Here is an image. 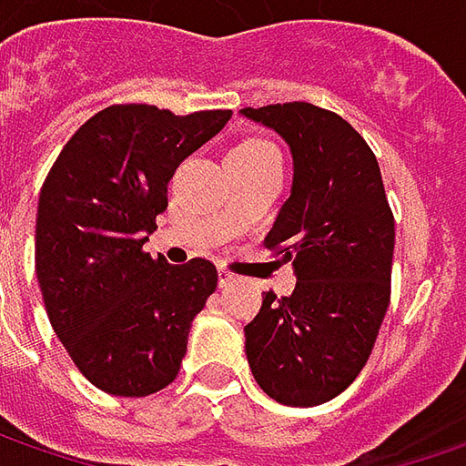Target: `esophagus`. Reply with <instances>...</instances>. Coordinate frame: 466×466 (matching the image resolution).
Masks as SVG:
<instances>
[{"label": "esophagus", "instance_id": "34e87169", "mask_svg": "<svg viewBox=\"0 0 466 466\" xmlns=\"http://www.w3.org/2000/svg\"><path fill=\"white\" fill-rule=\"evenodd\" d=\"M218 278H220V288H230V285L238 279L233 272H228L225 267H218Z\"/></svg>", "mask_w": 466, "mask_h": 466}]
</instances>
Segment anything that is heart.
<instances>
[{"label": "heart", "instance_id": "b5f03b06", "mask_svg": "<svg viewBox=\"0 0 466 466\" xmlns=\"http://www.w3.org/2000/svg\"><path fill=\"white\" fill-rule=\"evenodd\" d=\"M236 150L238 153H267V150H275V147L269 142H264V139H246Z\"/></svg>", "mask_w": 466, "mask_h": 466}]
</instances>
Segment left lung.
<instances>
[{"instance_id":"8db88e82","label":"left lung","mask_w":466,"mask_h":466,"mask_svg":"<svg viewBox=\"0 0 466 466\" xmlns=\"http://www.w3.org/2000/svg\"><path fill=\"white\" fill-rule=\"evenodd\" d=\"M293 153V188L264 246L296 269L293 296L264 293L246 358L267 397L313 407L363 370L391 296L394 215L381 168L348 121L313 103L243 108Z\"/></svg>"}]
</instances>
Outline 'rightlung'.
Listing matches in <instances>:
<instances>
[{
    "label": "right lung",
    "mask_w": 466,
    "mask_h": 466,
    "mask_svg": "<svg viewBox=\"0 0 466 466\" xmlns=\"http://www.w3.org/2000/svg\"><path fill=\"white\" fill-rule=\"evenodd\" d=\"M233 116L108 106L64 145L35 215V275L72 363L114 397H147L178 376L188 329L218 288L207 259L142 251L168 207V181Z\"/></svg>",
    "instance_id": "add662e5"
}]
</instances>
